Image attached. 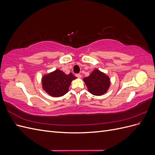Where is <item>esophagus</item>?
I'll return each mask as SVG.
<instances>
[{"instance_id": "obj_1", "label": "esophagus", "mask_w": 155, "mask_h": 155, "mask_svg": "<svg viewBox=\"0 0 155 155\" xmlns=\"http://www.w3.org/2000/svg\"><path fill=\"white\" fill-rule=\"evenodd\" d=\"M76 76L78 78H81V75L80 74H76Z\"/></svg>"}]
</instances>
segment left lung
I'll list each match as a JSON object with an SVG mask.
<instances>
[{"label": "left lung", "instance_id": "1", "mask_svg": "<svg viewBox=\"0 0 155 155\" xmlns=\"http://www.w3.org/2000/svg\"><path fill=\"white\" fill-rule=\"evenodd\" d=\"M83 81L88 88V92L94 96L104 94L110 85L109 76L97 69L94 70L89 76L83 79Z\"/></svg>", "mask_w": 155, "mask_h": 155}]
</instances>
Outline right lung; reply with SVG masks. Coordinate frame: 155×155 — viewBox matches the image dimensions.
Wrapping results in <instances>:
<instances>
[{"label": "right lung", "mask_w": 155, "mask_h": 155, "mask_svg": "<svg viewBox=\"0 0 155 155\" xmlns=\"http://www.w3.org/2000/svg\"><path fill=\"white\" fill-rule=\"evenodd\" d=\"M76 79L72 73L64 74L59 69L46 74L42 78L43 90L52 97H61L68 91V88L74 79Z\"/></svg>", "instance_id": "right-lung-1"}]
</instances>
